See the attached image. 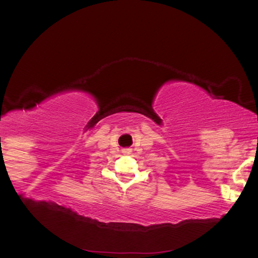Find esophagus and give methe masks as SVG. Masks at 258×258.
<instances>
[{
	"mask_svg": "<svg viewBox=\"0 0 258 258\" xmlns=\"http://www.w3.org/2000/svg\"><path fill=\"white\" fill-rule=\"evenodd\" d=\"M125 153H130V149H125Z\"/></svg>",
	"mask_w": 258,
	"mask_h": 258,
	"instance_id": "esophagus-1",
	"label": "esophagus"
}]
</instances>
